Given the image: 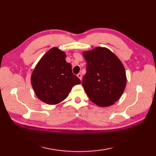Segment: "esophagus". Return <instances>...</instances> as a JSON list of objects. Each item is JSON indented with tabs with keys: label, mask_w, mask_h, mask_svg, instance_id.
<instances>
[{
	"label": "esophagus",
	"mask_w": 156,
	"mask_h": 156,
	"mask_svg": "<svg viewBox=\"0 0 156 156\" xmlns=\"http://www.w3.org/2000/svg\"><path fill=\"white\" fill-rule=\"evenodd\" d=\"M77 76L79 78V79H80V80H82V74H80V73H79V74H77Z\"/></svg>",
	"instance_id": "esophagus-1"
}]
</instances>
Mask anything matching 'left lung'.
Returning <instances> with one entry per match:
<instances>
[{"label":"left lung","mask_w":156,"mask_h":156,"mask_svg":"<svg viewBox=\"0 0 156 156\" xmlns=\"http://www.w3.org/2000/svg\"><path fill=\"white\" fill-rule=\"evenodd\" d=\"M87 73L82 87L89 99L99 107L113 105L126 87V73L121 62L109 49L98 47L84 52Z\"/></svg>","instance_id":"8db88e82"}]
</instances>
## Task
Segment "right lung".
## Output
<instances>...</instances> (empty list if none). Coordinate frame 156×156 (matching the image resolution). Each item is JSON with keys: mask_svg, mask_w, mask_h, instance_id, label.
I'll list each match as a JSON object with an SVG mask.
<instances>
[{"mask_svg": "<svg viewBox=\"0 0 156 156\" xmlns=\"http://www.w3.org/2000/svg\"><path fill=\"white\" fill-rule=\"evenodd\" d=\"M64 52L53 48L35 66L31 75V84L39 99L49 105H56L66 98L72 88L80 84L73 74L72 66L65 60Z\"/></svg>", "mask_w": 156, "mask_h": 156, "instance_id": "1", "label": "right lung"}]
</instances>
